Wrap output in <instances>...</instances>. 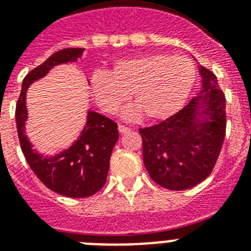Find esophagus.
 I'll use <instances>...</instances> for the list:
<instances>
[{"label": "esophagus", "mask_w": 251, "mask_h": 251, "mask_svg": "<svg viewBox=\"0 0 251 251\" xmlns=\"http://www.w3.org/2000/svg\"><path fill=\"white\" fill-rule=\"evenodd\" d=\"M118 131H120L121 134L129 133L130 127H127V126H125V125H118Z\"/></svg>", "instance_id": "1"}]
</instances>
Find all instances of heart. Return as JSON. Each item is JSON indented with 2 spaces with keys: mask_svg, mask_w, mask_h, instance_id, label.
Segmentation results:
<instances>
[{
  "mask_svg": "<svg viewBox=\"0 0 251 251\" xmlns=\"http://www.w3.org/2000/svg\"><path fill=\"white\" fill-rule=\"evenodd\" d=\"M194 82L195 66L189 57L151 53L118 61L110 74L95 73L91 88L106 113H116L133 94L137 106L126 112V118L145 113L150 121H163L182 108Z\"/></svg>",
  "mask_w": 251,
  "mask_h": 251,
  "instance_id": "b5f03b06",
  "label": "heart"
}]
</instances>
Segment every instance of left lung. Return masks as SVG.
Returning <instances> with one entry per match:
<instances>
[{
    "label": "left lung",
    "mask_w": 251,
    "mask_h": 251,
    "mask_svg": "<svg viewBox=\"0 0 251 251\" xmlns=\"http://www.w3.org/2000/svg\"><path fill=\"white\" fill-rule=\"evenodd\" d=\"M202 90L183 109L139 129L150 177L169 190H185L207 178L226 137V96L215 74L201 66Z\"/></svg>",
    "instance_id": "8db88e82"
}]
</instances>
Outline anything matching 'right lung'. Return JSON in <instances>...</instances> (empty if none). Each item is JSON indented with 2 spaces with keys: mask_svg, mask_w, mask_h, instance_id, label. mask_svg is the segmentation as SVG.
Wrapping results in <instances>:
<instances>
[{
  "mask_svg": "<svg viewBox=\"0 0 251 251\" xmlns=\"http://www.w3.org/2000/svg\"><path fill=\"white\" fill-rule=\"evenodd\" d=\"M83 48H65L53 53L41 65L25 75L15 108L17 130L25 160L37 178L45 186L69 198H86L98 193L106 181L109 160L118 141L117 124L102 114L88 110L87 122L79 138L68 150L53 156H44L32 149L25 135L27 106L25 94L28 87L44 78L57 65L76 62L83 54Z\"/></svg>",
  "mask_w": 251,
  "mask_h": 251,
  "instance_id": "1",
  "label": "right lung"
}]
</instances>
